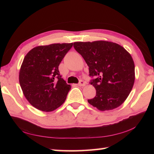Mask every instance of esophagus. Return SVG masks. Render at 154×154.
Wrapping results in <instances>:
<instances>
[{
    "mask_svg": "<svg viewBox=\"0 0 154 154\" xmlns=\"http://www.w3.org/2000/svg\"><path fill=\"white\" fill-rule=\"evenodd\" d=\"M78 85L79 86H84V85H85V83L83 81H80L79 83H78Z\"/></svg>",
    "mask_w": 154,
    "mask_h": 154,
    "instance_id": "1",
    "label": "esophagus"
}]
</instances>
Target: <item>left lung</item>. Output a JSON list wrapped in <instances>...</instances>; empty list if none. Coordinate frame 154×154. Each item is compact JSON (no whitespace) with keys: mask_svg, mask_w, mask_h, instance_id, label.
<instances>
[{"mask_svg":"<svg viewBox=\"0 0 154 154\" xmlns=\"http://www.w3.org/2000/svg\"><path fill=\"white\" fill-rule=\"evenodd\" d=\"M73 47L89 66L90 83L96 91L95 97L88 102L100 111L120 106L134 82V64L130 54L118 44L105 41L75 42Z\"/></svg>","mask_w":154,"mask_h":154,"instance_id":"left-lung-1","label":"left lung"}]
</instances>
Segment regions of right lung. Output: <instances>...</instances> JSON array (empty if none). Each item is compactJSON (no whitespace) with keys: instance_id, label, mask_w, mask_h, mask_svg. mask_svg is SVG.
<instances>
[{"instance_id":"obj_1","label":"right lung","mask_w":154,"mask_h":154,"mask_svg":"<svg viewBox=\"0 0 154 154\" xmlns=\"http://www.w3.org/2000/svg\"><path fill=\"white\" fill-rule=\"evenodd\" d=\"M72 46V43L38 46L25 56L20 84L26 98L38 110L52 111L66 100L71 87L62 78L58 66Z\"/></svg>"}]
</instances>
